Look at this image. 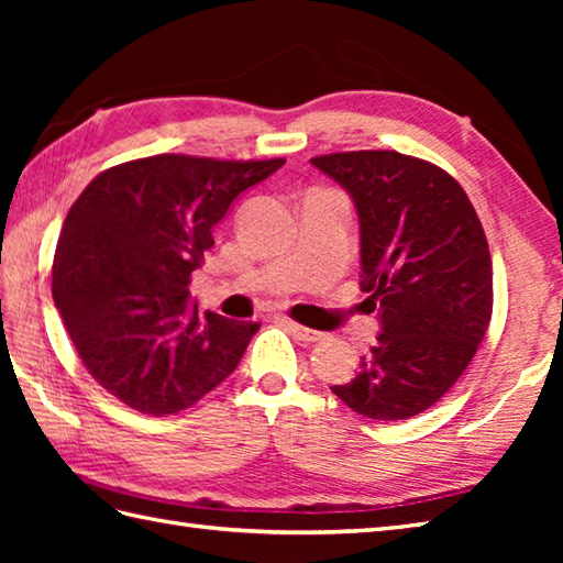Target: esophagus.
<instances>
[{"label": "esophagus", "instance_id": "esophagus-1", "mask_svg": "<svg viewBox=\"0 0 563 563\" xmlns=\"http://www.w3.org/2000/svg\"><path fill=\"white\" fill-rule=\"evenodd\" d=\"M285 327H288L292 336H295L297 341H302V343H317V341L324 339V333H321V331L307 329V327H302V324H295V321H290V319H285Z\"/></svg>", "mask_w": 563, "mask_h": 563}]
</instances>
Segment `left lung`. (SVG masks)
<instances>
[{"label":"left lung","instance_id":"left-lung-1","mask_svg":"<svg viewBox=\"0 0 563 563\" xmlns=\"http://www.w3.org/2000/svg\"><path fill=\"white\" fill-rule=\"evenodd\" d=\"M349 190L361 222V288L379 336L357 375L331 391L373 421L430 409L472 363L494 307L486 234L462 186L394 150L314 157Z\"/></svg>","mask_w":563,"mask_h":563}]
</instances>
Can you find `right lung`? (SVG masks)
<instances>
[{
    "instance_id": "1",
    "label": "right lung",
    "mask_w": 563,
    "mask_h": 563,
    "mask_svg": "<svg viewBox=\"0 0 563 563\" xmlns=\"http://www.w3.org/2000/svg\"><path fill=\"white\" fill-rule=\"evenodd\" d=\"M285 159L157 154L106 169L69 208L53 300L89 375L130 409L169 416L230 377L254 321L190 302V273L234 198Z\"/></svg>"
}]
</instances>
